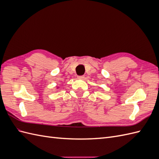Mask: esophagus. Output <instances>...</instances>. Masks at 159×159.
Masks as SVG:
<instances>
[{
	"mask_svg": "<svg viewBox=\"0 0 159 159\" xmlns=\"http://www.w3.org/2000/svg\"><path fill=\"white\" fill-rule=\"evenodd\" d=\"M84 78H85L84 75H79V76H78V79H84Z\"/></svg>",
	"mask_w": 159,
	"mask_h": 159,
	"instance_id": "34e87169",
	"label": "esophagus"
}]
</instances>
